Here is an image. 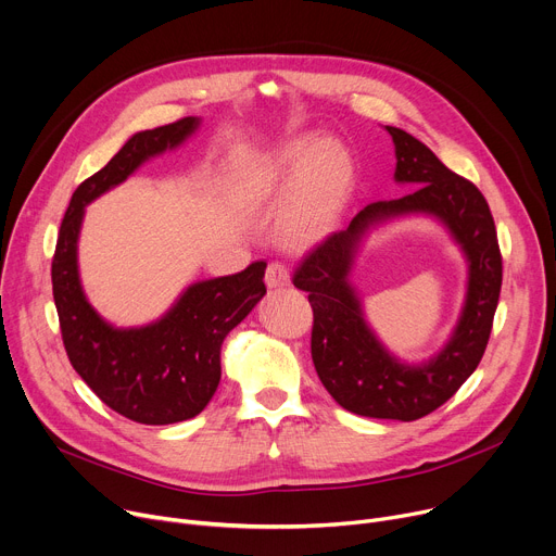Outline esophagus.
Listing matches in <instances>:
<instances>
[{
    "mask_svg": "<svg viewBox=\"0 0 556 556\" xmlns=\"http://www.w3.org/2000/svg\"><path fill=\"white\" fill-rule=\"evenodd\" d=\"M288 283H290L288 268L283 264H279V262L268 264V268H266V286L268 288H283Z\"/></svg>",
    "mask_w": 556,
    "mask_h": 556,
    "instance_id": "1",
    "label": "esophagus"
}]
</instances>
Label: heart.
<instances>
[{"label":"heart","instance_id":"b5f03b06","mask_svg":"<svg viewBox=\"0 0 556 556\" xmlns=\"http://www.w3.org/2000/svg\"><path fill=\"white\" fill-rule=\"evenodd\" d=\"M355 180L346 147L330 138H302L277 154L254 182V197L283 203L281 239L306 248L324 239L344 210Z\"/></svg>","mask_w":556,"mask_h":556}]
</instances>
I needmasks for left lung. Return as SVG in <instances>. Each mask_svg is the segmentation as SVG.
Here are the masks:
<instances>
[{
    "label": "left lung",
    "instance_id": "8db88e82",
    "mask_svg": "<svg viewBox=\"0 0 556 556\" xmlns=\"http://www.w3.org/2000/svg\"><path fill=\"white\" fill-rule=\"evenodd\" d=\"M387 131L395 142V180L418 188L402 199L366 205L346 230L328 235L302 258L292 283L308 292L311 355L326 391L351 414L412 422L445 404L476 371L490 342L503 256L490 205L476 185L442 165L412 134L397 127ZM409 211L438 215L470 258L464 317L451 344L425 367H404L379 346L348 283L356 241L367 226Z\"/></svg>",
    "mask_w": 556,
    "mask_h": 556
}]
</instances>
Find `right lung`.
Here are the masks:
<instances>
[{"mask_svg": "<svg viewBox=\"0 0 556 556\" xmlns=\"http://www.w3.org/2000/svg\"><path fill=\"white\" fill-rule=\"evenodd\" d=\"M188 116L131 136L123 150L73 192L51 264L53 300L71 366L116 414L140 425L199 416L220 380V344L266 294V262L201 281L156 324L118 330L98 317L78 279V232L85 205L123 182L140 163L176 147L197 129Z\"/></svg>", "mask_w": 556, "mask_h": 556, "instance_id": "add662e5", "label": "right lung"}]
</instances>
